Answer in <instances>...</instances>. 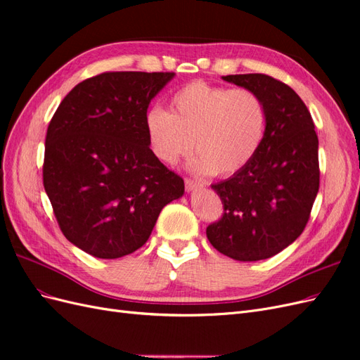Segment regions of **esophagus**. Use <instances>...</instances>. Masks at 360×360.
<instances>
[{
    "label": "esophagus",
    "mask_w": 360,
    "mask_h": 360,
    "mask_svg": "<svg viewBox=\"0 0 360 360\" xmlns=\"http://www.w3.org/2000/svg\"><path fill=\"white\" fill-rule=\"evenodd\" d=\"M184 186H186V191L191 192V191H197L200 188H202L204 184L198 180H193V179H184Z\"/></svg>",
    "instance_id": "esophagus-1"
}]
</instances>
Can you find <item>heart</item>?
Here are the masks:
<instances>
[{"instance_id": "b5f03b06", "label": "heart", "mask_w": 360, "mask_h": 360, "mask_svg": "<svg viewBox=\"0 0 360 360\" xmlns=\"http://www.w3.org/2000/svg\"><path fill=\"white\" fill-rule=\"evenodd\" d=\"M144 126L151 153L167 165L197 153L189 168L230 177L254 160L267 132V108L254 90L193 81L172 94L169 112L153 106Z\"/></svg>"}]
</instances>
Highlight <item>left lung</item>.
<instances>
[{
  "label": "left lung",
  "instance_id": "left-lung-1",
  "mask_svg": "<svg viewBox=\"0 0 360 360\" xmlns=\"http://www.w3.org/2000/svg\"><path fill=\"white\" fill-rule=\"evenodd\" d=\"M222 79L261 96L267 132L246 168L212 184L224 214L205 234L214 249L233 259H266L296 240L309 221L320 188L319 138L307 105L287 84L263 73Z\"/></svg>",
  "mask_w": 360,
  "mask_h": 360
}]
</instances>
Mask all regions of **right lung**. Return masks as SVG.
Returning a JSON list of instances; mask_svg holds the SVG:
<instances>
[{
    "mask_svg": "<svg viewBox=\"0 0 360 360\" xmlns=\"http://www.w3.org/2000/svg\"><path fill=\"white\" fill-rule=\"evenodd\" d=\"M172 72H105L79 82L48 126L43 186L68 240L97 258L135 252L184 181L151 153L144 117Z\"/></svg>",
    "mask_w": 360,
    "mask_h": 360,
    "instance_id": "add662e5",
    "label": "right lung"
}]
</instances>
